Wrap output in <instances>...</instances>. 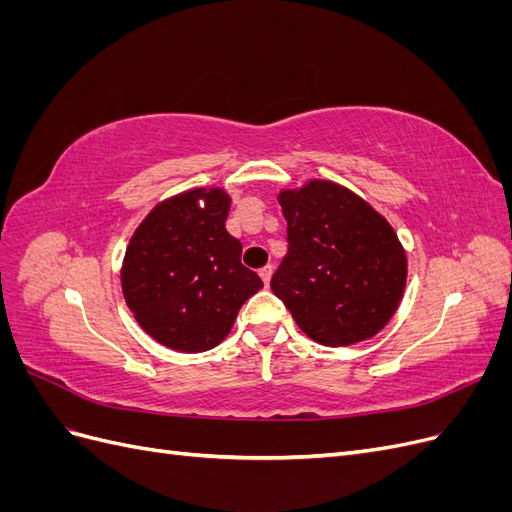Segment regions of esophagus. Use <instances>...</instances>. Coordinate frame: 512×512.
<instances>
[{
    "instance_id": "esophagus-1",
    "label": "esophagus",
    "mask_w": 512,
    "mask_h": 512,
    "mask_svg": "<svg viewBox=\"0 0 512 512\" xmlns=\"http://www.w3.org/2000/svg\"><path fill=\"white\" fill-rule=\"evenodd\" d=\"M258 275H260V280L265 282V286H269V282H271V275H273V267H271V265L262 267V269L258 271Z\"/></svg>"
}]
</instances>
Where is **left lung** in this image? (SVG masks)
I'll list each match as a JSON object with an SVG mask.
<instances>
[{
    "label": "left lung",
    "instance_id": "left-lung-1",
    "mask_svg": "<svg viewBox=\"0 0 512 512\" xmlns=\"http://www.w3.org/2000/svg\"><path fill=\"white\" fill-rule=\"evenodd\" d=\"M288 252L271 290L322 346L374 337L406 288V254L382 215L350 190L312 181L282 192Z\"/></svg>",
    "mask_w": 512,
    "mask_h": 512
}]
</instances>
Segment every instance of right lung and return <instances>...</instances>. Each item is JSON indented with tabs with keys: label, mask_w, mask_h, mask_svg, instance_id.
I'll use <instances>...</instances> for the list:
<instances>
[{
	"label": "right lung",
	"mask_w": 512,
	"mask_h": 512,
	"mask_svg": "<svg viewBox=\"0 0 512 512\" xmlns=\"http://www.w3.org/2000/svg\"><path fill=\"white\" fill-rule=\"evenodd\" d=\"M228 211L222 190H192L164 200L130 239L123 297L136 322L166 348L218 346L241 305L262 288L260 277L241 265L243 247L224 226Z\"/></svg>",
	"instance_id": "right-lung-1"
}]
</instances>
